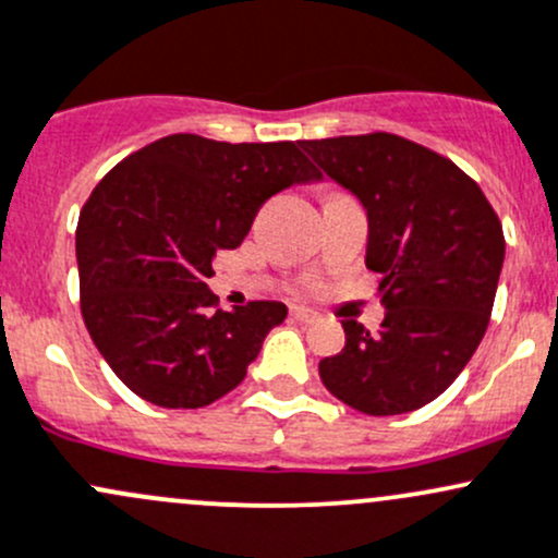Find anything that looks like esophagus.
<instances>
[{"mask_svg":"<svg viewBox=\"0 0 558 558\" xmlns=\"http://www.w3.org/2000/svg\"><path fill=\"white\" fill-rule=\"evenodd\" d=\"M291 318L299 320V324H315V320H318V315H315L313 310H304V307H291Z\"/></svg>","mask_w":558,"mask_h":558,"instance_id":"1","label":"esophagus"}]
</instances>
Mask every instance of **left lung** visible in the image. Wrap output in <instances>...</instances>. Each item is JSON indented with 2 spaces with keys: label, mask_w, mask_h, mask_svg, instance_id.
<instances>
[{
  "label": "left lung",
  "mask_w": 558,
  "mask_h": 558,
  "mask_svg": "<svg viewBox=\"0 0 558 558\" xmlns=\"http://www.w3.org/2000/svg\"><path fill=\"white\" fill-rule=\"evenodd\" d=\"M299 144L363 203L366 267L383 275L379 331L342 320L344 348L320 361V379L355 412H414L454 383L489 326L506 259L500 219L449 157L396 133Z\"/></svg>",
  "instance_id": "obj_1"
}]
</instances>
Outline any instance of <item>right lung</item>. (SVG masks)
<instances>
[{
  "label": "right lung",
  "mask_w": 558,
  "mask_h": 558,
  "mask_svg": "<svg viewBox=\"0 0 558 558\" xmlns=\"http://www.w3.org/2000/svg\"><path fill=\"white\" fill-rule=\"evenodd\" d=\"M294 141L173 133L117 162L77 221L80 310L98 353L138 398L201 409L245 377L286 304L219 310L205 280L275 192L318 179Z\"/></svg>",
  "instance_id": "1"
}]
</instances>
